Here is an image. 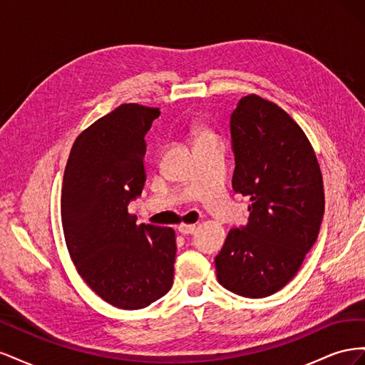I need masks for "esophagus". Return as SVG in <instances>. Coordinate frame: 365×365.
<instances>
[{"mask_svg":"<svg viewBox=\"0 0 365 365\" xmlns=\"http://www.w3.org/2000/svg\"><path fill=\"white\" fill-rule=\"evenodd\" d=\"M196 230V225H189V224H181L180 227H178V231L181 235H184V236H187V235H192L193 231Z\"/></svg>","mask_w":365,"mask_h":365,"instance_id":"esophagus-1","label":"esophagus"}]
</instances>
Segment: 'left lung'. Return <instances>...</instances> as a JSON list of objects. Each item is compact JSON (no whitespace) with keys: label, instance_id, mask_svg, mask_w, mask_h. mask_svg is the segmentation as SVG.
I'll list each match as a JSON object with an SVG mask.
<instances>
[{"label":"left lung","instance_id":"obj_1","mask_svg":"<svg viewBox=\"0 0 365 365\" xmlns=\"http://www.w3.org/2000/svg\"><path fill=\"white\" fill-rule=\"evenodd\" d=\"M233 189L248 196V224L230 230L216 256L217 282L248 298L280 291L300 269L324 215L323 176L303 129L260 96L231 114Z\"/></svg>","mask_w":365,"mask_h":365}]
</instances>
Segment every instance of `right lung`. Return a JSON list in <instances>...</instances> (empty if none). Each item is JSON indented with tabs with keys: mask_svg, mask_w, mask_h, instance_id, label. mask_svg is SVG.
<instances>
[{
	"mask_svg": "<svg viewBox=\"0 0 365 365\" xmlns=\"http://www.w3.org/2000/svg\"><path fill=\"white\" fill-rule=\"evenodd\" d=\"M158 108L123 103L76 138L63 173L65 242L83 282L118 309H143L173 284L175 231L137 224L128 205L146 181L145 137Z\"/></svg>",
	"mask_w": 365,
	"mask_h": 365,
	"instance_id": "right-lung-1",
	"label": "right lung"
}]
</instances>
